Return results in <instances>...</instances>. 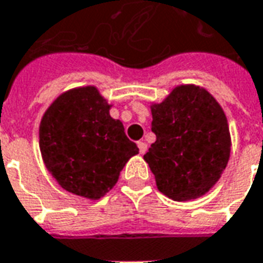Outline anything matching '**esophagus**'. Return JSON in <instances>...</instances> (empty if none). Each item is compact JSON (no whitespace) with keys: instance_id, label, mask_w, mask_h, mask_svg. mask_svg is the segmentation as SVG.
Here are the masks:
<instances>
[{"instance_id":"obj_1","label":"esophagus","mask_w":263,"mask_h":263,"mask_svg":"<svg viewBox=\"0 0 263 263\" xmlns=\"http://www.w3.org/2000/svg\"><path fill=\"white\" fill-rule=\"evenodd\" d=\"M138 148H139V152L143 155L146 152V149H148V145L145 142H138Z\"/></svg>"}]
</instances>
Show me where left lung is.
Returning a JSON list of instances; mask_svg holds the SVG:
<instances>
[{"mask_svg": "<svg viewBox=\"0 0 263 263\" xmlns=\"http://www.w3.org/2000/svg\"><path fill=\"white\" fill-rule=\"evenodd\" d=\"M155 141L143 159L155 175L159 192L175 201L203 196L226 169L231 138L221 105L201 87L173 88L160 104H154Z\"/></svg>", "mask_w": 263, "mask_h": 263, "instance_id": "obj_1", "label": "left lung"}]
</instances>
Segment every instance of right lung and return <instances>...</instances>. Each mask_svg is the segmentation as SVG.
Listing matches in <instances>:
<instances>
[{"label": "right lung", "instance_id": "right-lung-1", "mask_svg": "<svg viewBox=\"0 0 263 263\" xmlns=\"http://www.w3.org/2000/svg\"><path fill=\"white\" fill-rule=\"evenodd\" d=\"M96 87L63 92L43 114L39 148L43 162L62 187L98 200L118 182L125 163L139 152L120 120L109 115Z\"/></svg>", "mask_w": 263, "mask_h": 263}]
</instances>
